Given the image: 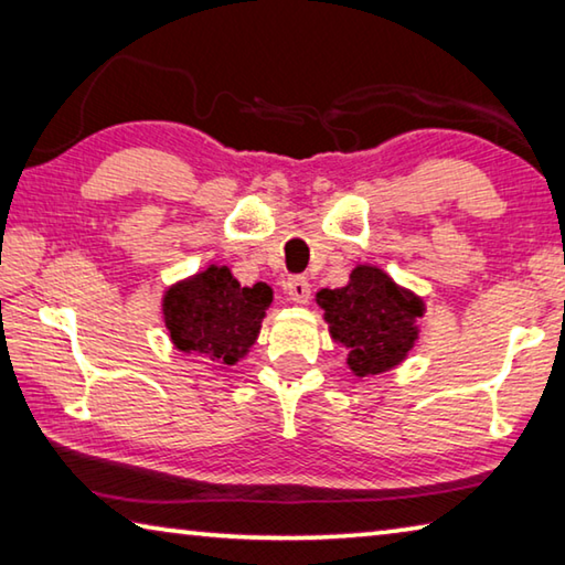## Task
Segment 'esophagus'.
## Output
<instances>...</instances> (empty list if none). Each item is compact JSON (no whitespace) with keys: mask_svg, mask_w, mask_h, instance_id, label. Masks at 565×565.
Returning a JSON list of instances; mask_svg holds the SVG:
<instances>
[{"mask_svg":"<svg viewBox=\"0 0 565 565\" xmlns=\"http://www.w3.org/2000/svg\"><path fill=\"white\" fill-rule=\"evenodd\" d=\"M284 289L294 303H306L311 299V284L306 281L303 276H291V279H286Z\"/></svg>","mask_w":565,"mask_h":565,"instance_id":"obj_1","label":"esophagus"}]
</instances>
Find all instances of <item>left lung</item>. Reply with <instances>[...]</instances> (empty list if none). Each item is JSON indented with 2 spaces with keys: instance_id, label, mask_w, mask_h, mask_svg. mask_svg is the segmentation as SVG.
I'll list each match as a JSON object with an SVG mask.
<instances>
[{
  "instance_id": "obj_1",
  "label": "left lung",
  "mask_w": 565,
  "mask_h": 565,
  "mask_svg": "<svg viewBox=\"0 0 565 565\" xmlns=\"http://www.w3.org/2000/svg\"><path fill=\"white\" fill-rule=\"evenodd\" d=\"M317 303L331 339L349 349V366L356 376L381 374L404 361L418 339L416 319L424 317V301L398 289L374 266H356L349 286L321 289Z\"/></svg>"
}]
</instances>
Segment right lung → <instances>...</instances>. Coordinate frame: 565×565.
Returning a JSON list of instances; mask_svg holds the SVG:
<instances>
[{
    "instance_id": "right-lung-1",
    "label": "right lung",
    "mask_w": 565,
    "mask_h": 565,
    "mask_svg": "<svg viewBox=\"0 0 565 565\" xmlns=\"http://www.w3.org/2000/svg\"><path fill=\"white\" fill-rule=\"evenodd\" d=\"M271 299L266 284L242 286L226 266H209L164 294V323L179 351H202L232 366L259 337Z\"/></svg>"
}]
</instances>
